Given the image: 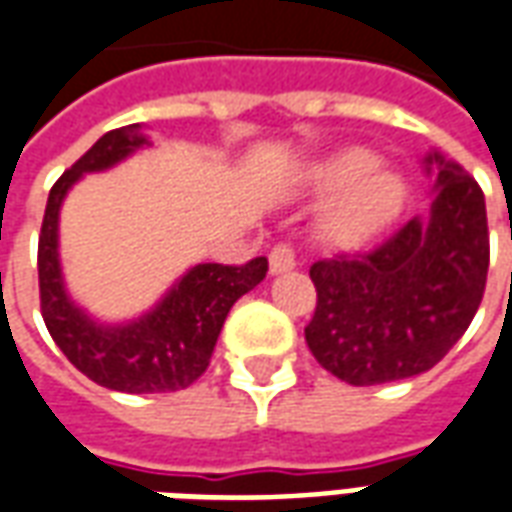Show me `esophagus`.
Instances as JSON below:
<instances>
[{
  "mask_svg": "<svg viewBox=\"0 0 512 512\" xmlns=\"http://www.w3.org/2000/svg\"><path fill=\"white\" fill-rule=\"evenodd\" d=\"M296 266H299V260H296V252L288 244H277L271 249V255H268L271 274H285V271H293Z\"/></svg>",
  "mask_w": 512,
  "mask_h": 512,
  "instance_id": "obj_1",
  "label": "esophagus"
}]
</instances>
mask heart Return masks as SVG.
I'll list each match as a JSON object with an SVG mask.
<instances>
[{
  "instance_id": "b5f03b06",
  "label": "heart",
  "mask_w": 512,
  "mask_h": 512,
  "mask_svg": "<svg viewBox=\"0 0 512 512\" xmlns=\"http://www.w3.org/2000/svg\"><path fill=\"white\" fill-rule=\"evenodd\" d=\"M315 202H329L318 222L321 241L334 252H356L395 222L406 200L403 178L376 167L365 147H345L315 164L307 180Z\"/></svg>"
}]
</instances>
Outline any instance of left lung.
<instances>
[{
  "label": "left lung",
  "instance_id": "obj_1",
  "mask_svg": "<svg viewBox=\"0 0 512 512\" xmlns=\"http://www.w3.org/2000/svg\"><path fill=\"white\" fill-rule=\"evenodd\" d=\"M433 200L370 255L312 263L318 307L304 329L312 356L345 384L419 376L469 329L488 277L485 197L469 172L425 156Z\"/></svg>",
  "mask_w": 512,
  "mask_h": 512
}]
</instances>
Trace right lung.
I'll use <instances>...</instances> for the list:
<instances>
[{
  "mask_svg": "<svg viewBox=\"0 0 512 512\" xmlns=\"http://www.w3.org/2000/svg\"><path fill=\"white\" fill-rule=\"evenodd\" d=\"M145 145L150 142L139 123L101 136L51 186L38 241L40 312L51 340L95 384L128 395L178 392L194 384L211 362L230 307L257 288L268 271L266 257H255L246 266L197 263L156 307L128 323L95 321L68 296L60 266V208L65 194L82 175L115 167Z\"/></svg>",
  "mask_w": 512,
  "mask_h": 512,
  "instance_id": "right-lung-1",
  "label": "right lung"
}]
</instances>
